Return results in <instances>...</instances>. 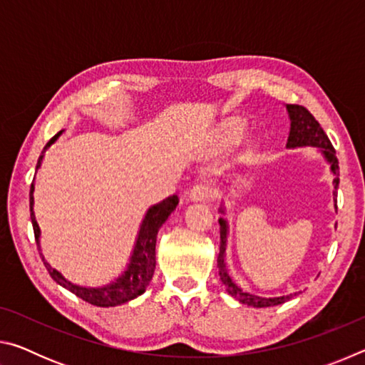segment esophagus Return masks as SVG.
Segmentation results:
<instances>
[{
  "label": "esophagus",
  "mask_w": 365,
  "mask_h": 365,
  "mask_svg": "<svg viewBox=\"0 0 365 365\" xmlns=\"http://www.w3.org/2000/svg\"><path fill=\"white\" fill-rule=\"evenodd\" d=\"M211 195H212V188L206 183H200V185H195V187L188 191V200L193 202H201V201H206Z\"/></svg>",
  "instance_id": "34e87169"
}]
</instances>
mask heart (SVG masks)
Returning <instances> with one entry per match:
<instances>
[{"label":"heart","mask_w":365,"mask_h":365,"mask_svg":"<svg viewBox=\"0 0 365 365\" xmlns=\"http://www.w3.org/2000/svg\"><path fill=\"white\" fill-rule=\"evenodd\" d=\"M245 128V123L242 120H230L227 122L224 128L220 130L219 135V140L222 145H232L235 143L240 138V135H242Z\"/></svg>","instance_id":"obj_1"}]
</instances>
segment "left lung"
Here are the masks:
<instances>
[{"label": "left lung", "mask_w": 365, "mask_h": 365, "mask_svg": "<svg viewBox=\"0 0 365 365\" xmlns=\"http://www.w3.org/2000/svg\"><path fill=\"white\" fill-rule=\"evenodd\" d=\"M288 117H289V133H288V141L287 148L288 150H294V148H304V146H312L317 148L319 153L322 154L325 163L330 165V172L333 175V201H335V209H336V193H338V185H339V168H338V159L335 156V150L330 143L329 137L324 132V128L320 127V123L314 119V115L309 113L306 108L298 106V104H287ZM220 214H225V206L224 202L220 205L219 209ZM220 224V251L217 257V267H219V275L220 280L224 283L228 294H232L233 298H237L243 304H248L252 307H270V306H279L283 302L292 299L293 294H285V296H274V298H264V296H257L248 292H243L237 283L232 280V277L228 275L227 265H225V250H227V242H228V220L227 217L219 219Z\"/></svg>", "instance_id": "obj_1"}]
</instances>
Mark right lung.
Returning a JSON list of instances; mask_svg holds the SVG:
<instances>
[{
    "label": "right lung",
    "mask_w": 365,
    "mask_h": 365,
    "mask_svg": "<svg viewBox=\"0 0 365 365\" xmlns=\"http://www.w3.org/2000/svg\"><path fill=\"white\" fill-rule=\"evenodd\" d=\"M63 133L64 130L58 132L51 140L48 141L45 150H43L41 156L38 159V163H36V170L41 168L43 158H45V151L53 143H56V140ZM34 191H35V180L32 182V187H30V219H32L34 233H35L36 246H38L41 261L45 264L46 270L49 272V275H51V279L54 282L59 283L61 287L67 288L69 292L78 296V298H82L83 301L100 307L120 306L123 302H128L135 298H138L140 294H143L146 292V287L150 285V282L153 279L154 267H156L158 232L159 228L163 227L164 222L169 219V215L175 211V207L178 205L177 195L165 197V200L158 202V205H153L150 209H148L145 214V219L141 220L140 230L137 235V240H135V246H133L130 259H128L127 267L123 269V272L117 277V279H114L113 282L108 283V285H103V287H82L67 280L59 270L53 269L45 259V256L41 255V246H40L41 232H40L38 224H36L35 212H34Z\"/></svg>",
    "instance_id": "1"
}]
</instances>
